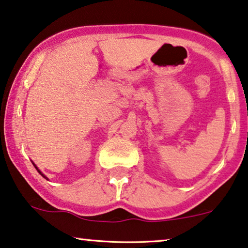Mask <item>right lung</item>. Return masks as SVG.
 <instances>
[{"mask_svg": "<svg viewBox=\"0 0 248 248\" xmlns=\"http://www.w3.org/2000/svg\"><path fill=\"white\" fill-rule=\"evenodd\" d=\"M33 165H34V166H35V169L37 170V172H39V173H40V174L42 175V176H43L44 178H46V180H47V177H46V176H45V175H44V174H42V172H41V170H40L39 169H37V167H36V165H35V164H34V163H33Z\"/></svg>", "mask_w": 248, "mask_h": 248, "instance_id": "add662e5", "label": "right lung"}]
</instances>
